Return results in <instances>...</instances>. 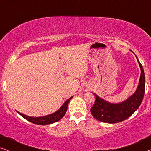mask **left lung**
Wrapping results in <instances>:
<instances>
[{
  "mask_svg": "<svg viewBox=\"0 0 151 151\" xmlns=\"http://www.w3.org/2000/svg\"><path fill=\"white\" fill-rule=\"evenodd\" d=\"M137 60L141 68V76L137 89L130 97L121 103H111L94 93L96 101L90 111L98 121L107 123L121 122L130 117L140 106L145 92V76L142 64L137 58Z\"/></svg>",
  "mask_w": 151,
  "mask_h": 151,
  "instance_id": "1",
  "label": "left lung"
}]
</instances>
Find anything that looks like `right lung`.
Returning <instances> with one entry per match:
<instances>
[{
    "label": "right lung",
    "instance_id": "right-lung-1",
    "mask_svg": "<svg viewBox=\"0 0 151 151\" xmlns=\"http://www.w3.org/2000/svg\"><path fill=\"white\" fill-rule=\"evenodd\" d=\"M71 99L72 97H71L70 99H68L67 101L64 102V103L62 105V106L60 107L58 111H55V112L52 113L51 114L47 115V116H45L32 117V116H26V115L21 114V113L19 112V111L18 113L21 115V116H23V118L26 119V120L30 121V122L35 123V124H37V125L51 124V123L57 122V121L60 120V119H61L62 117L65 115L66 110H67L68 104V103H69V101H71Z\"/></svg>",
    "mask_w": 151,
    "mask_h": 151
}]
</instances>
